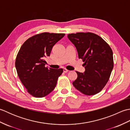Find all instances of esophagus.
<instances>
[{
  "label": "esophagus",
  "mask_w": 130,
  "mask_h": 130,
  "mask_svg": "<svg viewBox=\"0 0 130 130\" xmlns=\"http://www.w3.org/2000/svg\"><path fill=\"white\" fill-rule=\"evenodd\" d=\"M63 72L65 73H68V71H69V70H67V69H65V68L63 69Z\"/></svg>",
  "instance_id": "1"
}]
</instances>
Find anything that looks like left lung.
<instances>
[{
	"instance_id": "left-lung-1",
	"label": "left lung",
	"mask_w": 130,
	"mask_h": 130,
	"mask_svg": "<svg viewBox=\"0 0 130 130\" xmlns=\"http://www.w3.org/2000/svg\"><path fill=\"white\" fill-rule=\"evenodd\" d=\"M68 37L76 47L79 59L85 68L84 73L76 71L77 78L73 84L87 95L100 92L108 81L113 68L111 47L99 36L92 32L70 34Z\"/></svg>"
}]
</instances>
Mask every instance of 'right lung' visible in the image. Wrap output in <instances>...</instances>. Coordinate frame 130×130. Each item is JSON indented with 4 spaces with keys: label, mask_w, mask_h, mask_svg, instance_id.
<instances>
[{
    "label": "right lung",
    "mask_w": 130,
    "mask_h": 130,
    "mask_svg": "<svg viewBox=\"0 0 130 130\" xmlns=\"http://www.w3.org/2000/svg\"><path fill=\"white\" fill-rule=\"evenodd\" d=\"M64 34L43 32L27 39L17 55L15 68L19 79L30 94L42 98L53 90L62 69L45 67L46 56H50L53 46Z\"/></svg>",
    "instance_id": "obj_1"
}]
</instances>
